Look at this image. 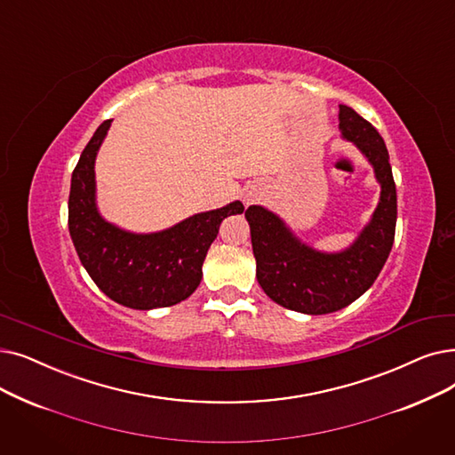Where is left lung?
I'll return each mask as SVG.
<instances>
[{
  "instance_id": "8db88e82",
  "label": "left lung",
  "mask_w": 455,
  "mask_h": 455,
  "mask_svg": "<svg viewBox=\"0 0 455 455\" xmlns=\"http://www.w3.org/2000/svg\"><path fill=\"white\" fill-rule=\"evenodd\" d=\"M340 130L368 157L381 184L379 204L361 235L342 252H322L301 243L279 215L249 206L245 217L256 259V279L269 298L303 314L337 312L378 279L396 232V184L383 137L347 106H340Z\"/></svg>"
}]
</instances>
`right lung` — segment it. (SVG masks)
Masks as SVG:
<instances>
[{
  "label": "right lung",
  "instance_id": "1",
  "mask_svg": "<svg viewBox=\"0 0 455 455\" xmlns=\"http://www.w3.org/2000/svg\"><path fill=\"white\" fill-rule=\"evenodd\" d=\"M111 121H104L72 172L68 230L76 252L94 284L109 299L137 310L171 307L201 284L203 262L220 225L242 213L240 201L188 217L154 234H133L108 223L96 208L94 160Z\"/></svg>",
  "mask_w": 455,
  "mask_h": 455
}]
</instances>
